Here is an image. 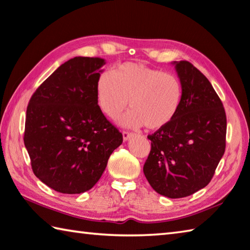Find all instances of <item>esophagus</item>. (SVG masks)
Segmentation results:
<instances>
[{"instance_id": "esophagus-1", "label": "esophagus", "mask_w": 250, "mask_h": 250, "mask_svg": "<svg viewBox=\"0 0 250 250\" xmlns=\"http://www.w3.org/2000/svg\"><path fill=\"white\" fill-rule=\"evenodd\" d=\"M133 135L134 134L132 132H128V131H124V132H122V137H124L125 141H128L130 138H132Z\"/></svg>"}]
</instances>
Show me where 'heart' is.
Segmentation results:
<instances>
[{
	"instance_id": "heart-1",
	"label": "heart",
	"mask_w": 250,
	"mask_h": 250,
	"mask_svg": "<svg viewBox=\"0 0 250 250\" xmlns=\"http://www.w3.org/2000/svg\"><path fill=\"white\" fill-rule=\"evenodd\" d=\"M184 88L175 74L141 63L125 62L110 74L104 72L96 83V98L102 111L110 119L119 118L125 108L122 125L158 130L169 125L183 104Z\"/></svg>"
}]
</instances>
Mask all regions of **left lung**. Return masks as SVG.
<instances>
[{
    "mask_svg": "<svg viewBox=\"0 0 250 250\" xmlns=\"http://www.w3.org/2000/svg\"><path fill=\"white\" fill-rule=\"evenodd\" d=\"M183 84L181 107L169 125L147 135L144 175L157 193L188 197L210 183L225 152L226 115L208 80L188 61L174 62Z\"/></svg>",
    "mask_w": 250,
    "mask_h": 250,
    "instance_id": "8db88e82",
    "label": "left lung"
}]
</instances>
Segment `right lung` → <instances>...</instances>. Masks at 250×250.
Wrapping results in <instances>:
<instances>
[{"label": "right lung", "instance_id": "add662e5", "mask_svg": "<svg viewBox=\"0 0 250 250\" xmlns=\"http://www.w3.org/2000/svg\"><path fill=\"white\" fill-rule=\"evenodd\" d=\"M105 60L75 57L63 63L31 96L24 143L37 178L61 193L92 189L122 133L98 106L96 83Z\"/></svg>", "mask_w": 250, "mask_h": 250}]
</instances>
